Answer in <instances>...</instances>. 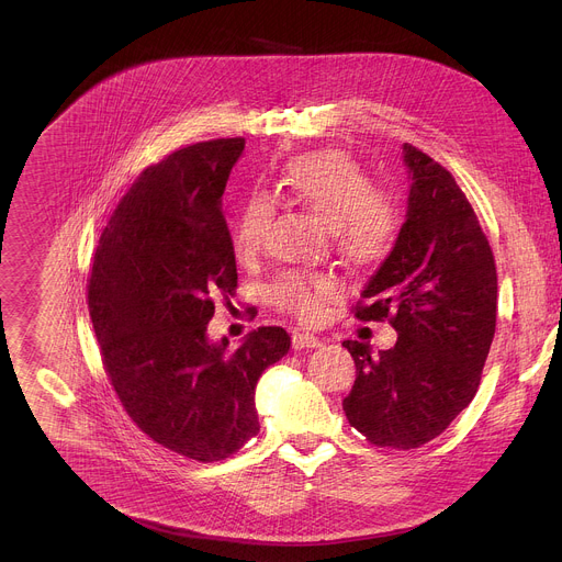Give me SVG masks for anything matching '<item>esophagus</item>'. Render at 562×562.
<instances>
[{
  "label": "esophagus",
  "mask_w": 562,
  "mask_h": 562,
  "mask_svg": "<svg viewBox=\"0 0 562 562\" xmlns=\"http://www.w3.org/2000/svg\"><path fill=\"white\" fill-rule=\"evenodd\" d=\"M291 342H293V349H317V347H323V340H319L313 334H293Z\"/></svg>",
  "instance_id": "1"
}]
</instances>
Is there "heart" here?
<instances>
[{
	"instance_id": "b5f03b06",
	"label": "heart",
	"mask_w": 562,
	"mask_h": 562,
	"mask_svg": "<svg viewBox=\"0 0 562 562\" xmlns=\"http://www.w3.org/2000/svg\"><path fill=\"white\" fill-rule=\"evenodd\" d=\"M280 189L315 222L327 226L336 251L347 262L369 267L389 254L397 226L393 202L371 189L367 173L347 153L323 150L295 157L280 176ZM271 213L267 195H254L239 206L231 226L233 251L239 260L260 251ZM336 289V280L327 273L280 271L267 286V300L300 319H313L319 302Z\"/></svg>"
}]
</instances>
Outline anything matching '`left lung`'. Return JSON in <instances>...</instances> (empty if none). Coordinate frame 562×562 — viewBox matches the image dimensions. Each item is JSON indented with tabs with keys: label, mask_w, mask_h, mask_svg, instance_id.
I'll use <instances>...</instances> for the list:
<instances>
[{
	"label": "left lung",
	"mask_w": 562,
	"mask_h": 562,
	"mask_svg": "<svg viewBox=\"0 0 562 562\" xmlns=\"http://www.w3.org/2000/svg\"><path fill=\"white\" fill-rule=\"evenodd\" d=\"M407 215L395 245L369 278L360 319L393 311L397 340L373 353L345 340L356 382L342 400L351 427L369 442L414 449L440 436L469 407L494 334L498 278L487 237L447 169L403 144Z\"/></svg>",
	"instance_id": "left-lung-1"
}]
</instances>
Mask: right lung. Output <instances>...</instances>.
Instances as JSON below:
<instances>
[{"label":"right lung","mask_w":562,"mask_h":562,"mask_svg":"<svg viewBox=\"0 0 562 562\" xmlns=\"http://www.w3.org/2000/svg\"><path fill=\"white\" fill-rule=\"evenodd\" d=\"M243 153V137L200 142L146 169L102 231L89 282L126 414L157 445L200 462L228 458L260 431L258 380L291 347L282 327H258L235 351L206 334L215 295L237 286L222 195Z\"/></svg>","instance_id":"right-lung-1"}]
</instances>
